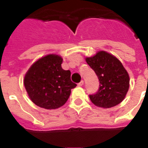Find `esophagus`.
<instances>
[{
    "mask_svg": "<svg viewBox=\"0 0 148 148\" xmlns=\"http://www.w3.org/2000/svg\"><path fill=\"white\" fill-rule=\"evenodd\" d=\"M83 85H84V81L82 80V81H81V82L78 84V86H83Z\"/></svg>",
    "mask_w": 148,
    "mask_h": 148,
    "instance_id": "1",
    "label": "esophagus"
}]
</instances>
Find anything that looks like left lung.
<instances>
[{
  "instance_id": "obj_1",
  "label": "left lung",
  "mask_w": 148,
  "mask_h": 148,
  "mask_svg": "<svg viewBox=\"0 0 148 148\" xmlns=\"http://www.w3.org/2000/svg\"><path fill=\"white\" fill-rule=\"evenodd\" d=\"M85 60L95 71L100 81L98 91L89 95L91 102L103 108L119 104L126 96L130 85L129 74L121 62L104 51L86 58Z\"/></svg>"
}]
</instances>
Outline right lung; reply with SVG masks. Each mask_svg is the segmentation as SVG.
I'll use <instances>...</instances> for the list:
<instances>
[{"label": "right lung", "mask_w": 148, "mask_h": 148, "mask_svg": "<svg viewBox=\"0 0 148 148\" xmlns=\"http://www.w3.org/2000/svg\"><path fill=\"white\" fill-rule=\"evenodd\" d=\"M62 58L48 54L38 59L27 71L24 84L34 103L47 110L64 104L71 89L77 86L71 80V71L61 67Z\"/></svg>", "instance_id": "right-lung-1"}]
</instances>
